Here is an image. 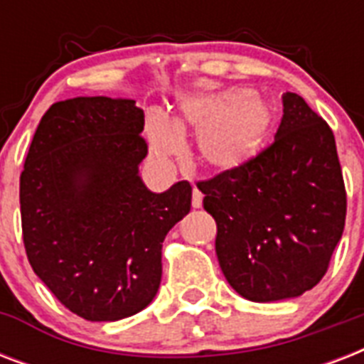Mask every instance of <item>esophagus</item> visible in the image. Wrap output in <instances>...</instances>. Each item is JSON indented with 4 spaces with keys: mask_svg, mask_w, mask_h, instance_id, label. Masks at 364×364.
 Returning a JSON list of instances; mask_svg holds the SVG:
<instances>
[{
    "mask_svg": "<svg viewBox=\"0 0 364 364\" xmlns=\"http://www.w3.org/2000/svg\"><path fill=\"white\" fill-rule=\"evenodd\" d=\"M202 198H204V196H202V193H200L198 188L194 187L193 188V208H196V210H198V208H202Z\"/></svg>",
    "mask_w": 364,
    "mask_h": 364,
    "instance_id": "esophagus-1",
    "label": "esophagus"
}]
</instances>
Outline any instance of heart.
Segmentation results:
<instances>
[{"label": "heart", "instance_id": "b5f03b06", "mask_svg": "<svg viewBox=\"0 0 364 364\" xmlns=\"http://www.w3.org/2000/svg\"><path fill=\"white\" fill-rule=\"evenodd\" d=\"M274 113L260 96L242 88L187 94L176 115L153 113L145 122L149 153L159 164H170L183 153V139L196 134L194 156L213 173H232L253 162L268 143Z\"/></svg>", "mask_w": 364, "mask_h": 364}]
</instances>
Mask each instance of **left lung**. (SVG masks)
<instances>
[{
	"instance_id": "left-lung-1",
	"label": "left lung",
	"mask_w": 364,
	"mask_h": 364,
	"mask_svg": "<svg viewBox=\"0 0 364 364\" xmlns=\"http://www.w3.org/2000/svg\"><path fill=\"white\" fill-rule=\"evenodd\" d=\"M198 188L217 223L219 266L243 299H294L321 282L344 232L346 188L333 130L304 98L283 94L270 147Z\"/></svg>"
}]
</instances>
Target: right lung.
<instances>
[{
    "mask_svg": "<svg viewBox=\"0 0 364 364\" xmlns=\"http://www.w3.org/2000/svg\"><path fill=\"white\" fill-rule=\"evenodd\" d=\"M143 124L134 100L56 102L37 126L20 176L31 268L87 321H119L153 302L162 242L191 211L187 181L153 193L139 177Z\"/></svg>",
    "mask_w": 364,
    "mask_h": 364,
    "instance_id": "obj_1",
    "label": "right lung"
}]
</instances>
